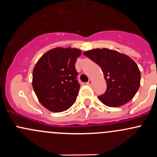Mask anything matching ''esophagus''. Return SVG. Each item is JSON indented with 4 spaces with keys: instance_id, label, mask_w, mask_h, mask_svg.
<instances>
[{
    "instance_id": "34e87169",
    "label": "esophagus",
    "mask_w": 157,
    "mask_h": 157,
    "mask_svg": "<svg viewBox=\"0 0 157 157\" xmlns=\"http://www.w3.org/2000/svg\"><path fill=\"white\" fill-rule=\"evenodd\" d=\"M86 84L89 85V86H90V85H91L92 84V80H89L87 83H86Z\"/></svg>"
}]
</instances>
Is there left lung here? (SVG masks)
Wrapping results in <instances>:
<instances>
[{
  "label": "left lung",
  "mask_w": 157,
  "mask_h": 157,
  "mask_svg": "<svg viewBox=\"0 0 157 157\" xmlns=\"http://www.w3.org/2000/svg\"><path fill=\"white\" fill-rule=\"evenodd\" d=\"M83 55L100 66L106 81V92L98 96L109 107H118L134 98L140 87V72L129 56L109 48H95Z\"/></svg>",
  "instance_id": "obj_1"
}]
</instances>
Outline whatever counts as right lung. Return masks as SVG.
Here are the masks:
<instances>
[{
    "label": "right lung",
    "instance_id": "right-lung-1",
    "mask_svg": "<svg viewBox=\"0 0 157 157\" xmlns=\"http://www.w3.org/2000/svg\"><path fill=\"white\" fill-rule=\"evenodd\" d=\"M81 50L62 47L44 54L33 71V87L40 103L51 112L68 109L77 99L80 84L75 69Z\"/></svg>",
    "mask_w": 157,
    "mask_h": 157
}]
</instances>
